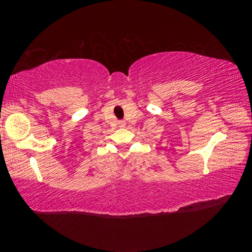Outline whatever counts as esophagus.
I'll use <instances>...</instances> for the list:
<instances>
[{
	"mask_svg": "<svg viewBox=\"0 0 252 252\" xmlns=\"http://www.w3.org/2000/svg\"><path fill=\"white\" fill-rule=\"evenodd\" d=\"M119 125H120V126H122V127H123V126H126V123H125V122H120V123H119Z\"/></svg>",
	"mask_w": 252,
	"mask_h": 252,
	"instance_id": "obj_1",
	"label": "esophagus"
}]
</instances>
